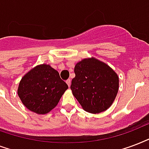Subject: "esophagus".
Here are the masks:
<instances>
[{
  "label": "esophagus",
  "mask_w": 149,
  "mask_h": 149,
  "mask_svg": "<svg viewBox=\"0 0 149 149\" xmlns=\"http://www.w3.org/2000/svg\"><path fill=\"white\" fill-rule=\"evenodd\" d=\"M66 83L68 84V87H70V86H71V79H68V80L66 81Z\"/></svg>",
  "instance_id": "obj_1"
}]
</instances>
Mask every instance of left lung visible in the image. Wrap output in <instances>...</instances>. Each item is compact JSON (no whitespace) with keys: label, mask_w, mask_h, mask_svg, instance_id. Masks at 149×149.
<instances>
[{"label":"left lung","mask_w":149,"mask_h":149,"mask_svg":"<svg viewBox=\"0 0 149 149\" xmlns=\"http://www.w3.org/2000/svg\"><path fill=\"white\" fill-rule=\"evenodd\" d=\"M71 89L85 111L107 110L118 93L119 78L113 69L95 58L83 59L74 67Z\"/></svg>","instance_id":"left-lung-1"}]
</instances>
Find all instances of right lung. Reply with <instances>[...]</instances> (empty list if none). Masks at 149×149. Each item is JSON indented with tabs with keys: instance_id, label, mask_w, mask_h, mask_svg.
I'll use <instances>...</instances> for the list:
<instances>
[{
	"instance_id": "add662e5",
	"label": "right lung",
	"mask_w": 149,
	"mask_h": 149,
	"mask_svg": "<svg viewBox=\"0 0 149 149\" xmlns=\"http://www.w3.org/2000/svg\"><path fill=\"white\" fill-rule=\"evenodd\" d=\"M68 88L58 71L49 64H40L23 76L18 95L27 109L36 113L46 114L57 105Z\"/></svg>"
}]
</instances>
